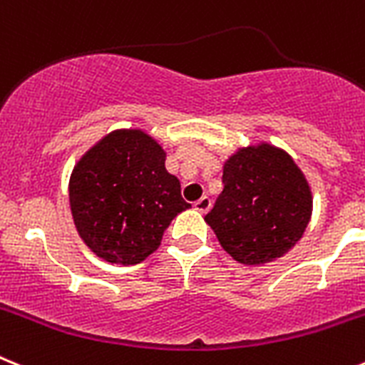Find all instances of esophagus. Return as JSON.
<instances>
[{"label":"esophagus","instance_id":"esophagus-1","mask_svg":"<svg viewBox=\"0 0 365 365\" xmlns=\"http://www.w3.org/2000/svg\"><path fill=\"white\" fill-rule=\"evenodd\" d=\"M210 205H212V203H210V197L203 195V197L195 201L194 208H195V210H197V212L205 214V212H208V210H210Z\"/></svg>","mask_w":365,"mask_h":365}]
</instances>
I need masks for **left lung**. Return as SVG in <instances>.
I'll use <instances>...</instances> for the list:
<instances>
[{
    "label": "left lung",
    "mask_w": 365,
    "mask_h": 365,
    "mask_svg": "<svg viewBox=\"0 0 365 365\" xmlns=\"http://www.w3.org/2000/svg\"><path fill=\"white\" fill-rule=\"evenodd\" d=\"M223 185L205 221L236 262H273L303 238L312 190L284 149L267 142L238 148L223 164Z\"/></svg>",
    "instance_id": "obj_1"
}]
</instances>
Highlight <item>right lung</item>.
Here are the masks:
<instances>
[{"mask_svg":"<svg viewBox=\"0 0 365 365\" xmlns=\"http://www.w3.org/2000/svg\"><path fill=\"white\" fill-rule=\"evenodd\" d=\"M68 192L86 247L123 266L155 253L171 220L190 208L164 148L142 129H116L96 142L73 166Z\"/></svg>","mask_w":365,"mask_h":365,"instance_id":"obj_1","label":"right lung"}]
</instances>
